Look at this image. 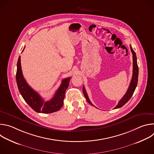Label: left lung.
<instances>
[{
  "label": "left lung",
  "instance_id": "8db88e82",
  "mask_svg": "<svg viewBox=\"0 0 154 154\" xmlns=\"http://www.w3.org/2000/svg\"><path fill=\"white\" fill-rule=\"evenodd\" d=\"M130 46L131 52H132V54H133V75H132V78H131L130 85L128 86V88L126 93L123 96V97L119 100V102H118V104L116 106V107H115V109L122 107L123 105H124L129 100V99L131 98V97L132 96V95L134 94V91L136 89V87H137V83H138V64H137V56H136L135 52L133 50L131 45ZM83 94H84V96L85 97V99H86L87 102H88L90 104H91V105L94 106L93 105V103H91V102L90 100V99H89L88 96V94L86 92V90H85V88L84 86H83Z\"/></svg>",
  "mask_w": 154,
  "mask_h": 154
}]
</instances>
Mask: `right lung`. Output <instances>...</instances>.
Here are the masks:
<instances>
[{
	"instance_id": "right-lung-1",
	"label": "right lung",
	"mask_w": 154,
	"mask_h": 154,
	"mask_svg": "<svg viewBox=\"0 0 154 154\" xmlns=\"http://www.w3.org/2000/svg\"><path fill=\"white\" fill-rule=\"evenodd\" d=\"M16 78L19 91L23 99L33 110L42 113H54L58 111L62 107L64 94L71 79V77L63 79L54 97L49 100L45 101L40 95L28 85L24 79L21 69L20 56L17 60Z\"/></svg>"
}]
</instances>
